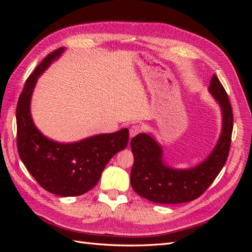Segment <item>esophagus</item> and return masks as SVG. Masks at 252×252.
<instances>
[{"label": "esophagus", "instance_id": "34e87169", "mask_svg": "<svg viewBox=\"0 0 252 252\" xmlns=\"http://www.w3.org/2000/svg\"><path fill=\"white\" fill-rule=\"evenodd\" d=\"M141 131H142V129L139 125L131 126V128L129 129V135H130V139L133 138V136H135L136 134H139Z\"/></svg>", "mask_w": 252, "mask_h": 252}]
</instances>
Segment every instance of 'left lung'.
Segmentation results:
<instances>
[{"label": "left lung", "instance_id": "obj_1", "mask_svg": "<svg viewBox=\"0 0 252 252\" xmlns=\"http://www.w3.org/2000/svg\"><path fill=\"white\" fill-rule=\"evenodd\" d=\"M209 91L219 102L223 113L222 133L215 149L205 161L190 169H173L162 159V147L146 133L132 138L130 146L134 158L130 183L134 191L151 202L180 204L201 196L216 180L229 154L233 114L227 93L216 74Z\"/></svg>", "mask_w": 252, "mask_h": 252}]
</instances>
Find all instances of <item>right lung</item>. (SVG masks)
<instances>
[{
    "label": "right lung",
    "instance_id": "right-lung-1",
    "mask_svg": "<svg viewBox=\"0 0 252 252\" xmlns=\"http://www.w3.org/2000/svg\"><path fill=\"white\" fill-rule=\"evenodd\" d=\"M63 51L61 47L49 53L26 80L17 105V145L22 162L40 186L60 196H77L96 185L110 158L126 148L129 131L124 128L70 144L51 141L39 131L30 113L32 91L37 78Z\"/></svg>",
    "mask_w": 252,
    "mask_h": 252
}]
</instances>
